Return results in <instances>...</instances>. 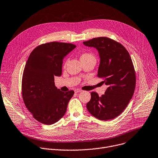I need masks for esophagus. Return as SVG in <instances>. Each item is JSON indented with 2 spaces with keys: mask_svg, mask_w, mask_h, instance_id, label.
<instances>
[{
  "mask_svg": "<svg viewBox=\"0 0 158 158\" xmlns=\"http://www.w3.org/2000/svg\"><path fill=\"white\" fill-rule=\"evenodd\" d=\"M75 93H80V92H82V90L81 89H75Z\"/></svg>",
  "mask_w": 158,
  "mask_h": 158,
  "instance_id": "1",
  "label": "esophagus"
}]
</instances>
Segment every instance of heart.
Listing matches in <instances>:
<instances>
[{
	"instance_id": "b5f03b06",
	"label": "heart",
	"mask_w": 158,
	"mask_h": 158,
	"mask_svg": "<svg viewBox=\"0 0 158 158\" xmlns=\"http://www.w3.org/2000/svg\"><path fill=\"white\" fill-rule=\"evenodd\" d=\"M92 57H94V56L89 53H85L81 56V58H92Z\"/></svg>"
}]
</instances>
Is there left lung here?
Segmentation results:
<instances>
[{"label": "left lung", "mask_w": 158, "mask_h": 158, "mask_svg": "<svg viewBox=\"0 0 158 158\" xmlns=\"http://www.w3.org/2000/svg\"><path fill=\"white\" fill-rule=\"evenodd\" d=\"M83 44L97 49L100 59L97 76L108 86L102 97L96 92L91 93L87 109L100 120L114 119L127 107L135 89V72L129 52L108 37L94 38Z\"/></svg>", "instance_id": "obj_1"}]
</instances>
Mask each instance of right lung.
Returning a JSON list of instances; mask_svg holds the SVG:
<instances>
[{
  "label": "right lung",
  "instance_id": "obj_1",
  "mask_svg": "<svg viewBox=\"0 0 158 158\" xmlns=\"http://www.w3.org/2000/svg\"><path fill=\"white\" fill-rule=\"evenodd\" d=\"M76 46L51 42L35 48L30 53L22 78V97L27 109L39 122L51 125L66 113L71 90L61 91L55 77L61 76L63 60Z\"/></svg>",
  "mask_w": 158,
  "mask_h": 158
}]
</instances>
